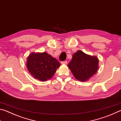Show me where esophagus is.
<instances>
[{
  "instance_id": "1",
  "label": "esophagus",
  "mask_w": 121,
  "mask_h": 121,
  "mask_svg": "<svg viewBox=\"0 0 121 121\" xmlns=\"http://www.w3.org/2000/svg\"><path fill=\"white\" fill-rule=\"evenodd\" d=\"M67 63H68V62H67V61H62V62H61V64H62V65H67Z\"/></svg>"
}]
</instances>
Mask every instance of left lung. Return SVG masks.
<instances>
[{"label":"left lung","mask_w":121,"mask_h":121,"mask_svg":"<svg viewBox=\"0 0 121 121\" xmlns=\"http://www.w3.org/2000/svg\"><path fill=\"white\" fill-rule=\"evenodd\" d=\"M98 65L99 60L97 56H90L79 50L73 54L68 66L75 78L86 82L97 72Z\"/></svg>","instance_id":"1"}]
</instances>
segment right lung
<instances>
[{
	"mask_svg": "<svg viewBox=\"0 0 121 121\" xmlns=\"http://www.w3.org/2000/svg\"><path fill=\"white\" fill-rule=\"evenodd\" d=\"M60 65L56 59L46 52H32L26 60V67L29 73L36 79L42 82L51 79Z\"/></svg>",
	"mask_w": 121,
	"mask_h": 121,
	"instance_id": "add662e5",
	"label": "right lung"
}]
</instances>
